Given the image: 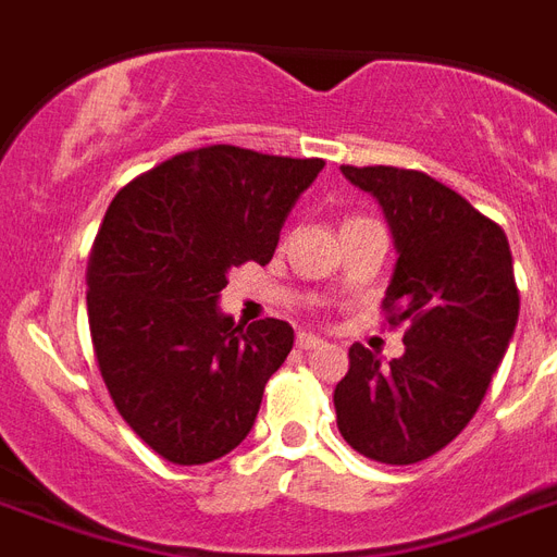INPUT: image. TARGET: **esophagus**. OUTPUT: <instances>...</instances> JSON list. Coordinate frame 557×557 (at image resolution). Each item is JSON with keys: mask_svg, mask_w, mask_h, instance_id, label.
Wrapping results in <instances>:
<instances>
[{"mask_svg": "<svg viewBox=\"0 0 557 557\" xmlns=\"http://www.w3.org/2000/svg\"><path fill=\"white\" fill-rule=\"evenodd\" d=\"M297 347H300V349H323V347H326V341H321L318 335H306V332H300V335H297Z\"/></svg>", "mask_w": 557, "mask_h": 557, "instance_id": "esophagus-1", "label": "esophagus"}]
</instances>
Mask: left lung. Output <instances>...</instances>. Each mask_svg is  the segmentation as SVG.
I'll return each mask as SVG.
<instances>
[{"label": "left lung", "instance_id": "obj_1", "mask_svg": "<svg viewBox=\"0 0 557 557\" xmlns=\"http://www.w3.org/2000/svg\"><path fill=\"white\" fill-rule=\"evenodd\" d=\"M396 239L384 295L389 326L405 323V356L381 364L361 344L335 387L341 436L364 457L413 466L474 419L518 326L520 295L509 239L494 219L422 170L352 168Z\"/></svg>", "mask_w": 557, "mask_h": 557}]
</instances>
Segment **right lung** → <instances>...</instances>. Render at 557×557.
Masks as SVG:
<instances>
[{"label":"right lung","instance_id":"obj_1","mask_svg":"<svg viewBox=\"0 0 557 557\" xmlns=\"http://www.w3.org/2000/svg\"><path fill=\"white\" fill-rule=\"evenodd\" d=\"M323 159L213 144L133 178L109 205L86 269L98 370L124 422L173 466H205L248 436L295 332L219 312L227 271L274 257Z\"/></svg>","mask_w":557,"mask_h":557}]
</instances>
